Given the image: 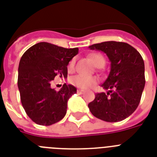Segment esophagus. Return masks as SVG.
Wrapping results in <instances>:
<instances>
[{"label": "esophagus", "instance_id": "esophagus-1", "mask_svg": "<svg viewBox=\"0 0 157 157\" xmlns=\"http://www.w3.org/2000/svg\"><path fill=\"white\" fill-rule=\"evenodd\" d=\"M77 93H78V94H84V93H85V90H77Z\"/></svg>", "mask_w": 157, "mask_h": 157}]
</instances>
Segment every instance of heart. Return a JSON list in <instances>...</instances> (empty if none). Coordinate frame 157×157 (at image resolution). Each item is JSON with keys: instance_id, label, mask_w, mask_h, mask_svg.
<instances>
[{"instance_id": "heart-1", "label": "heart", "mask_w": 157, "mask_h": 157, "mask_svg": "<svg viewBox=\"0 0 157 157\" xmlns=\"http://www.w3.org/2000/svg\"><path fill=\"white\" fill-rule=\"evenodd\" d=\"M89 57L94 63V64L98 67H101L105 64V59L98 53H91L89 55ZM76 58H72L67 63V71L72 72L75 69ZM97 78L94 76H87L82 74H77L72 76L70 79V82L76 87L81 89H88L92 87L97 83Z\"/></svg>"}]
</instances>
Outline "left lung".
<instances>
[{
    "instance_id": "obj_1",
    "label": "left lung",
    "mask_w": 157,
    "mask_h": 157,
    "mask_svg": "<svg viewBox=\"0 0 157 157\" xmlns=\"http://www.w3.org/2000/svg\"><path fill=\"white\" fill-rule=\"evenodd\" d=\"M106 54L110 72L101 87L107 93L97 94L88 105L96 118L115 123L124 120L138 107L144 89V62L128 43L108 41L90 46Z\"/></svg>"
}]
</instances>
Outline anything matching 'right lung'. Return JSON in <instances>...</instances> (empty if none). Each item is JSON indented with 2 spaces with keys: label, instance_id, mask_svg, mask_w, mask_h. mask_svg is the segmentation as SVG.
Returning <instances> with one entry per match:
<instances>
[{
  "label": "right lung",
  "instance_id": "obj_1",
  "mask_svg": "<svg viewBox=\"0 0 157 157\" xmlns=\"http://www.w3.org/2000/svg\"><path fill=\"white\" fill-rule=\"evenodd\" d=\"M77 54V48L67 49L42 42L21 56L17 86L22 106L33 122L50 126L65 116L67 100L76 93V87L64 84L56 91L51 83L56 76L67 78V63Z\"/></svg>",
  "mask_w": 157,
  "mask_h": 157
}]
</instances>
